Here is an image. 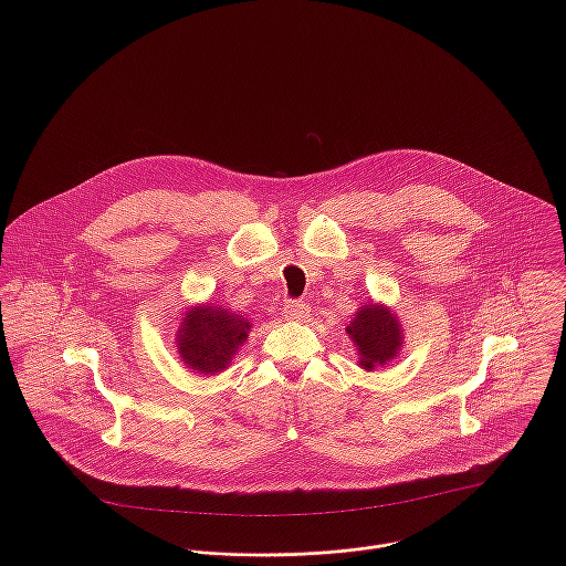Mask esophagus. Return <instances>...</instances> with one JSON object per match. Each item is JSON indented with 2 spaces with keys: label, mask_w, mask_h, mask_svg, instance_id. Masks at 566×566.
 Here are the masks:
<instances>
[{
  "label": "esophagus",
  "mask_w": 566,
  "mask_h": 566,
  "mask_svg": "<svg viewBox=\"0 0 566 566\" xmlns=\"http://www.w3.org/2000/svg\"><path fill=\"white\" fill-rule=\"evenodd\" d=\"M283 316L287 321H305L310 316V305L305 301H285Z\"/></svg>",
  "instance_id": "obj_1"
}]
</instances>
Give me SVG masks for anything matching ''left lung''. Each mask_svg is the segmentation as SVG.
Here are the masks:
<instances>
[{"instance_id": "8db88e82", "label": "left lung", "mask_w": 566, "mask_h": 566, "mask_svg": "<svg viewBox=\"0 0 566 566\" xmlns=\"http://www.w3.org/2000/svg\"><path fill=\"white\" fill-rule=\"evenodd\" d=\"M346 331L355 339L361 355L359 364L366 370L390 361L401 346V324L397 323V316L373 303L357 312L355 321L346 326Z\"/></svg>"}]
</instances>
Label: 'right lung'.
Masks as SVG:
<instances>
[{
    "mask_svg": "<svg viewBox=\"0 0 566 566\" xmlns=\"http://www.w3.org/2000/svg\"><path fill=\"white\" fill-rule=\"evenodd\" d=\"M250 323L224 307H193L185 314L176 344L182 361L205 375H216L227 368L235 350L248 337Z\"/></svg>",
    "mask_w": 566,
    "mask_h": 566,
    "instance_id": "right-lung-1",
    "label": "right lung"
}]
</instances>
